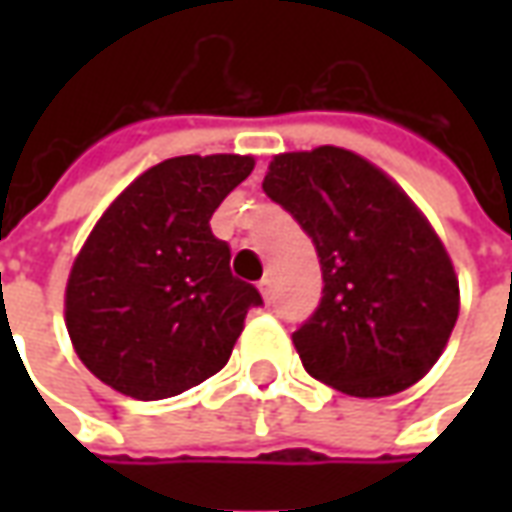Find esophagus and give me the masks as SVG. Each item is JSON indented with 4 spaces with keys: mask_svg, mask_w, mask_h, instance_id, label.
I'll return each instance as SVG.
<instances>
[{
    "mask_svg": "<svg viewBox=\"0 0 512 512\" xmlns=\"http://www.w3.org/2000/svg\"><path fill=\"white\" fill-rule=\"evenodd\" d=\"M257 288H260V293H263L266 304H271V299H274V282H271V277L260 279V282H257Z\"/></svg>",
    "mask_w": 512,
    "mask_h": 512,
    "instance_id": "1",
    "label": "esophagus"
}]
</instances>
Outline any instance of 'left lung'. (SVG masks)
Returning a JSON list of instances; mask_svg holds the SVG:
<instances>
[{
    "mask_svg": "<svg viewBox=\"0 0 512 512\" xmlns=\"http://www.w3.org/2000/svg\"><path fill=\"white\" fill-rule=\"evenodd\" d=\"M263 191L321 257V304L293 332L304 370L354 397L417 384L450 340L461 299L447 249L406 191L332 145L274 156Z\"/></svg>",
    "mask_w": 512,
    "mask_h": 512,
    "instance_id": "8db88e82",
    "label": "left lung"
}]
</instances>
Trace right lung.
<instances>
[{
    "mask_svg": "<svg viewBox=\"0 0 512 512\" xmlns=\"http://www.w3.org/2000/svg\"><path fill=\"white\" fill-rule=\"evenodd\" d=\"M252 169L230 153L167 158L106 208L65 288V326L95 378L164 400L227 365L263 299L233 277L211 216Z\"/></svg>",
    "mask_w": 512,
    "mask_h": 512,
    "instance_id": "add662e5",
    "label": "right lung"
}]
</instances>
